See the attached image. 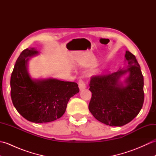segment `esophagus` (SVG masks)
<instances>
[{
    "label": "esophagus",
    "instance_id": "obj_1",
    "mask_svg": "<svg viewBox=\"0 0 156 156\" xmlns=\"http://www.w3.org/2000/svg\"><path fill=\"white\" fill-rule=\"evenodd\" d=\"M78 87H79V88H80V90H84V89L86 88V84L84 83V81L82 80V79H80L78 81Z\"/></svg>",
    "mask_w": 156,
    "mask_h": 156
}]
</instances>
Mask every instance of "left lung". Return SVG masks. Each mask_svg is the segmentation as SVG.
I'll return each mask as SVG.
<instances>
[{
	"instance_id": "obj_1",
	"label": "left lung",
	"mask_w": 156,
	"mask_h": 156,
	"mask_svg": "<svg viewBox=\"0 0 156 156\" xmlns=\"http://www.w3.org/2000/svg\"><path fill=\"white\" fill-rule=\"evenodd\" d=\"M127 69L105 75L92 76V97L88 109L98 121L109 126L121 127L136 117L144 101V76L135 56L126 51ZM129 72L124 86L119 79Z\"/></svg>"
}]
</instances>
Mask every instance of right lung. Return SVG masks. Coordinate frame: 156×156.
<instances>
[{
    "label": "right lung",
    "mask_w": 156,
    "mask_h": 156,
    "mask_svg": "<svg viewBox=\"0 0 156 156\" xmlns=\"http://www.w3.org/2000/svg\"><path fill=\"white\" fill-rule=\"evenodd\" d=\"M39 52L34 48L23 50L16 60L11 77L12 104L22 117L33 122H48L64 114L68 102L79 92L77 83L54 78L34 80L27 62Z\"/></svg>",
    "instance_id": "right-lung-1"
}]
</instances>
